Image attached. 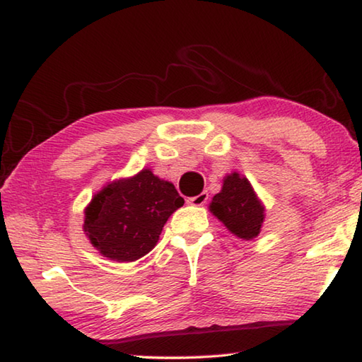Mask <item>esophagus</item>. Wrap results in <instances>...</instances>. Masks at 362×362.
I'll return each instance as SVG.
<instances>
[{
    "label": "esophagus",
    "mask_w": 362,
    "mask_h": 362,
    "mask_svg": "<svg viewBox=\"0 0 362 362\" xmlns=\"http://www.w3.org/2000/svg\"><path fill=\"white\" fill-rule=\"evenodd\" d=\"M207 199H209V193L203 192L199 193L198 196H193V198H188L187 203L192 204V206H204L207 203Z\"/></svg>",
    "instance_id": "1"
}]
</instances>
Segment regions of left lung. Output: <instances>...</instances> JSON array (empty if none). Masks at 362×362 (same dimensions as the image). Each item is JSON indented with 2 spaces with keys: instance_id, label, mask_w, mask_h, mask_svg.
<instances>
[{
  "instance_id": "1",
  "label": "left lung",
  "mask_w": 362,
  "mask_h": 362,
  "mask_svg": "<svg viewBox=\"0 0 362 362\" xmlns=\"http://www.w3.org/2000/svg\"><path fill=\"white\" fill-rule=\"evenodd\" d=\"M211 212L243 240H252L260 233L263 206L257 199L249 180L240 174L226 175L222 192L212 198Z\"/></svg>"
}]
</instances>
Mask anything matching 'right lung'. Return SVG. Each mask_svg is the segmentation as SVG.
<instances>
[{
    "label": "right lung",
    "instance_id": "add662e5",
    "mask_svg": "<svg viewBox=\"0 0 362 362\" xmlns=\"http://www.w3.org/2000/svg\"><path fill=\"white\" fill-rule=\"evenodd\" d=\"M183 203L173 183L144 169L94 196L86 209L84 231L102 255L134 262L156 246L164 223Z\"/></svg>",
    "mask_w": 362,
    "mask_h": 362
}]
</instances>
